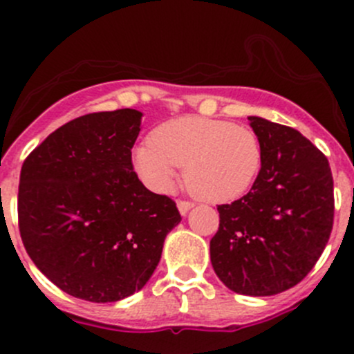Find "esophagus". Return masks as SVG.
Masks as SVG:
<instances>
[{
	"instance_id": "esophagus-1",
	"label": "esophagus",
	"mask_w": 354,
	"mask_h": 354,
	"mask_svg": "<svg viewBox=\"0 0 354 354\" xmlns=\"http://www.w3.org/2000/svg\"><path fill=\"white\" fill-rule=\"evenodd\" d=\"M192 207H194V202H190V200H178V209H180V212L183 214V216L192 209Z\"/></svg>"
}]
</instances>
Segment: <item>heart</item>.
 <instances>
[{
	"label": "heart",
	"mask_w": 354,
	"mask_h": 354,
	"mask_svg": "<svg viewBox=\"0 0 354 354\" xmlns=\"http://www.w3.org/2000/svg\"><path fill=\"white\" fill-rule=\"evenodd\" d=\"M262 144L252 128L231 121L183 116L159 124L151 142L133 152V166L149 188L166 194L183 167L188 190L203 202L243 197L262 169Z\"/></svg>",
	"instance_id": "b5f03b06"
}]
</instances>
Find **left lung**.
<instances>
[{
  "instance_id": "1",
  "label": "left lung",
  "mask_w": 354,
  "mask_h": 354,
  "mask_svg": "<svg viewBox=\"0 0 354 354\" xmlns=\"http://www.w3.org/2000/svg\"><path fill=\"white\" fill-rule=\"evenodd\" d=\"M262 144L252 190L217 205L210 262L231 291L270 296L313 269L334 223V181L327 157L298 130L250 116Z\"/></svg>"
}]
</instances>
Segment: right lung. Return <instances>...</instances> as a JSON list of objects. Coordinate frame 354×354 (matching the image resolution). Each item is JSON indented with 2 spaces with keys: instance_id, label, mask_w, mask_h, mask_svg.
<instances>
[{
  "instance_id": "right-lung-1",
  "label": "right lung",
  "mask_w": 354,
  "mask_h": 354,
  "mask_svg": "<svg viewBox=\"0 0 354 354\" xmlns=\"http://www.w3.org/2000/svg\"><path fill=\"white\" fill-rule=\"evenodd\" d=\"M142 113L75 118L39 144L20 171L19 230L32 262L75 298L118 301L151 279L174 200L142 185L131 162Z\"/></svg>"
}]
</instances>
